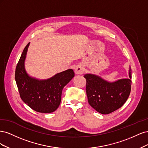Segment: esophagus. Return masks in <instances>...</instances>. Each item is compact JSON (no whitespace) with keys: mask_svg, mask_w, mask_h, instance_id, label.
Instances as JSON below:
<instances>
[{"mask_svg":"<svg viewBox=\"0 0 148 148\" xmlns=\"http://www.w3.org/2000/svg\"><path fill=\"white\" fill-rule=\"evenodd\" d=\"M75 71L76 74L82 75L84 72V69L83 68V66H82L81 65H77V66L75 67Z\"/></svg>","mask_w":148,"mask_h":148,"instance_id":"1","label":"esophagus"}]
</instances>
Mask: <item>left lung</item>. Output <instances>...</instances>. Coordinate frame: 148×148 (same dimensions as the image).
Listing matches in <instances>:
<instances>
[{
  "mask_svg": "<svg viewBox=\"0 0 148 148\" xmlns=\"http://www.w3.org/2000/svg\"><path fill=\"white\" fill-rule=\"evenodd\" d=\"M128 78L110 82L95 74L84 75L86 79V95L89 105L102 114H109L120 108L127 101L131 91L132 70Z\"/></svg>",
  "mask_w": 148,
  "mask_h": 148,
  "instance_id": "1",
  "label": "left lung"
}]
</instances>
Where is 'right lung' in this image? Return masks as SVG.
Returning <instances> with one entry per match:
<instances>
[{"instance_id": "1", "label": "right lung", "mask_w": 148, "mask_h": 148, "mask_svg": "<svg viewBox=\"0 0 148 148\" xmlns=\"http://www.w3.org/2000/svg\"><path fill=\"white\" fill-rule=\"evenodd\" d=\"M29 44L25 47L16 67L17 87L22 101L31 109L41 113H51L59 107L63 88L74 77L75 73L69 69L46 79L31 77L25 67Z\"/></svg>"}]
</instances>
